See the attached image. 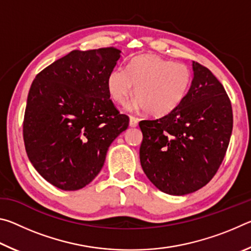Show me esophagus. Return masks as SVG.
Segmentation results:
<instances>
[{
    "label": "esophagus",
    "instance_id": "34e87169",
    "mask_svg": "<svg viewBox=\"0 0 251 251\" xmlns=\"http://www.w3.org/2000/svg\"><path fill=\"white\" fill-rule=\"evenodd\" d=\"M138 125V120L134 116H130L129 117V126L130 127H137Z\"/></svg>",
    "mask_w": 251,
    "mask_h": 251
}]
</instances>
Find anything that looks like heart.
<instances>
[{
  "instance_id": "1",
  "label": "heart",
  "mask_w": 251,
  "mask_h": 251,
  "mask_svg": "<svg viewBox=\"0 0 251 251\" xmlns=\"http://www.w3.org/2000/svg\"><path fill=\"white\" fill-rule=\"evenodd\" d=\"M190 80L192 72L184 63L145 54L131 59L127 70L116 67L110 72L107 88L117 104L124 105L135 94L137 99L130 109H146L152 116H163L181 103Z\"/></svg>"
}]
</instances>
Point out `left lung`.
I'll list each match as a JSON object with an SVG mask.
<instances>
[{"instance_id": "8db88e82", "label": "left lung", "mask_w": 251, "mask_h": 251, "mask_svg": "<svg viewBox=\"0 0 251 251\" xmlns=\"http://www.w3.org/2000/svg\"><path fill=\"white\" fill-rule=\"evenodd\" d=\"M184 100L171 113L139 122L144 173L163 193L187 195L217 173L230 141L232 108L222 83L197 62Z\"/></svg>"}]
</instances>
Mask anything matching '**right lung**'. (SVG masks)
<instances>
[{"label":"right lung","instance_id":"add662e5","mask_svg":"<svg viewBox=\"0 0 251 251\" xmlns=\"http://www.w3.org/2000/svg\"><path fill=\"white\" fill-rule=\"evenodd\" d=\"M121 50H72L40 72L27 95L25 151L37 173L62 190L99 175L108 147L128 127L109 100L107 79Z\"/></svg>","mask_w":251,"mask_h":251}]
</instances>
